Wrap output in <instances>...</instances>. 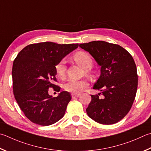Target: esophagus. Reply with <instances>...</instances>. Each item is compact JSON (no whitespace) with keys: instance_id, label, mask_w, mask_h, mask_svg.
Masks as SVG:
<instances>
[{"instance_id":"34e87169","label":"esophagus","mask_w":151,"mask_h":151,"mask_svg":"<svg viewBox=\"0 0 151 151\" xmlns=\"http://www.w3.org/2000/svg\"><path fill=\"white\" fill-rule=\"evenodd\" d=\"M71 96H72V98H76V97L80 96L81 94H75V93H73V94H71Z\"/></svg>"}]
</instances>
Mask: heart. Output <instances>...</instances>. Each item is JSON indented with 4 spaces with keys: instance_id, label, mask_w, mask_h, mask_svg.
<instances>
[{
    "instance_id": "heart-1",
    "label": "heart",
    "mask_w": 151,
    "mask_h": 151,
    "mask_svg": "<svg viewBox=\"0 0 151 151\" xmlns=\"http://www.w3.org/2000/svg\"><path fill=\"white\" fill-rule=\"evenodd\" d=\"M75 61L79 66L86 68L85 71L87 75L90 76L93 75V71L91 67L93 64V60L88 53L84 51H78L73 56ZM57 76L59 78H63L66 75V66L64 61H61L57 63L55 67ZM88 86V83L86 80L81 81H68L64 84V89L67 92L78 94Z\"/></svg>"
}]
</instances>
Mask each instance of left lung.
I'll list each match as a JSON object with an SVG mask.
<instances>
[{
  "label": "left lung",
  "mask_w": 151,
  "mask_h": 151,
  "mask_svg": "<svg viewBox=\"0 0 151 151\" xmlns=\"http://www.w3.org/2000/svg\"><path fill=\"white\" fill-rule=\"evenodd\" d=\"M101 66V75L93 88L102 92L91 95L88 116L101 124L119 122L131 108L137 93L138 76L131 55L119 45L104 41L81 43Z\"/></svg>",
  "instance_id": "left-lung-1"
}]
</instances>
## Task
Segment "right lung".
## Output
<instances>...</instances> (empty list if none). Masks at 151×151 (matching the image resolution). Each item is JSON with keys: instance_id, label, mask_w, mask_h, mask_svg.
Wrapping results in <instances>:
<instances>
[{"instance_id": "right-lung-1", "label": "right lung", "mask_w": 151, "mask_h": 151, "mask_svg": "<svg viewBox=\"0 0 151 151\" xmlns=\"http://www.w3.org/2000/svg\"><path fill=\"white\" fill-rule=\"evenodd\" d=\"M78 47V43H33L24 47L14 60V95L22 111L32 122L47 126L64 116L71 100L70 94L63 91L53 98L48 94V89L60 91L61 88L53 83L57 82L55 67Z\"/></svg>"}]
</instances>
